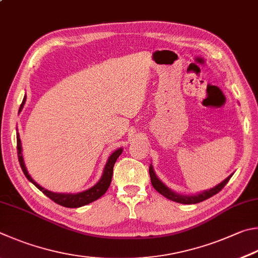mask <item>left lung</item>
<instances>
[{
	"label": "left lung",
	"instance_id": "left-lung-1",
	"mask_svg": "<svg viewBox=\"0 0 258 258\" xmlns=\"http://www.w3.org/2000/svg\"><path fill=\"white\" fill-rule=\"evenodd\" d=\"M149 172H150V178H151L152 186L154 187V189H156L158 193H160L161 195H163L167 199L174 201V202L182 203V204H196V203L202 202V201H205V200H208L210 198H212L213 195L218 194L219 191L221 190L223 187L227 185V182L230 180L231 176L233 175V174L230 175L228 178H226V179H224L221 182V184H219L218 186H215L214 188H211L210 190H205V191H203V193L198 194V195H194V196H185V195L176 194L175 191H172L170 188H168V187L165 184H163V182L156 176V174H154L152 166H150Z\"/></svg>",
	"mask_w": 258,
	"mask_h": 258
}]
</instances>
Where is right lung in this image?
Returning <instances> with one entry per match:
<instances>
[{
	"mask_svg": "<svg viewBox=\"0 0 258 258\" xmlns=\"http://www.w3.org/2000/svg\"><path fill=\"white\" fill-rule=\"evenodd\" d=\"M25 102H26V97L23 98L22 104L20 106L19 111H21ZM17 150H18V159H19V162H20L21 169L23 171V174H25V176L28 178V180L31 181L37 188L43 191V193L51 201H54L55 203L62 205V207H65V208H80V207H83V205H87L89 203L93 202V201L101 198V196L106 193L107 189H108V187L111 182L114 165L117 160V158H118L120 156V153L123 152V149H117L114 153L110 154L108 161H107L105 166L104 174H102L100 180L98 181L95 186L91 187V188L81 191V193H78V194H58V193H53V191L45 189L44 187H41L40 185L37 184V182L30 177V175L28 174L25 162H23L22 154H21V141L18 133H17Z\"/></svg>",
	"mask_w": 258,
	"mask_h": 258,
	"instance_id": "obj_1",
	"label": "right lung"
}]
</instances>
